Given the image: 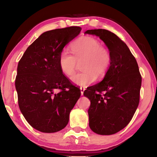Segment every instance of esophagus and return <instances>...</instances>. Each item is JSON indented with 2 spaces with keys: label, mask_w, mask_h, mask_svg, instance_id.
Returning a JSON list of instances; mask_svg holds the SVG:
<instances>
[{
  "label": "esophagus",
  "mask_w": 157,
  "mask_h": 157,
  "mask_svg": "<svg viewBox=\"0 0 157 157\" xmlns=\"http://www.w3.org/2000/svg\"><path fill=\"white\" fill-rule=\"evenodd\" d=\"M85 90V88L84 87H80V91H81V95L84 94V92Z\"/></svg>",
  "instance_id": "obj_1"
}]
</instances>
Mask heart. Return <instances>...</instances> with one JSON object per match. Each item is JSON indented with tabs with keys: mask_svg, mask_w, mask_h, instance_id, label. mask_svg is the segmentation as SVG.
<instances>
[{
	"mask_svg": "<svg viewBox=\"0 0 157 157\" xmlns=\"http://www.w3.org/2000/svg\"><path fill=\"white\" fill-rule=\"evenodd\" d=\"M73 55L64 49L58 57L60 70L67 75L75 72L77 63H81L82 71L71 77L73 84L86 86L93 83L97 78H102L106 74L111 63V54L101 43L91 36H83L71 47Z\"/></svg>",
	"mask_w": 157,
	"mask_h": 157,
	"instance_id": "1",
	"label": "heart"
}]
</instances>
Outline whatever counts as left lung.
<instances>
[{
	"instance_id": "8db88e82",
	"label": "left lung",
	"mask_w": 157,
	"mask_h": 157,
	"mask_svg": "<svg viewBox=\"0 0 157 157\" xmlns=\"http://www.w3.org/2000/svg\"><path fill=\"white\" fill-rule=\"evenodd\" d=\"M84 33L99 36L111 54L103 80L84 92L90 101L89 127L95 133L109 136L123 129L133 118L140 102L142 76L129 48L114 33L105 29Z\"/></svg>"
}]
</instances>
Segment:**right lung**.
Instances as JSON below:
<instances>
[{"instance_id":"1","label":"right lung","mask_w":157,"mask_h":157,"mask_svg":"<svg viewBox=\"0 0 157 157\" xmlns=\"http://www.w3.org/2000/svg\"><path fill=\"white\" fill-rule=\"evenodd\" d=\"M82 29L71 26L41 34L18 63L15 88L18 105L30 125L43 133H55L66 127L69 113L81 93L63 75L58 57L64 46ZM60 90L56 94L55 90Z\"/></svg>"}]
</instances>
